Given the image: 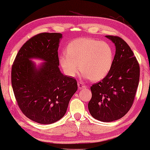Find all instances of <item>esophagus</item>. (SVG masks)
I'll list each match as a JSON object with an SVG mask.
<instances>
[{
	"label": "esophagus",
	"mask_w": 150,
	"mask_h": 150,
	"mask_svg": "<svg viewBox=\"0 0 150 150\" xmlns=\"http://www.w3.org/2000/svg\"><path fill=\"white\" fill-rule=\"evenodd\" d=\"M78 87H79V89H85V88L87 87L85 84H84L83 83H81V82H79V83H78Z\"/></svg>",
	"instance_id": "obj_1"
}]
</instances>
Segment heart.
Wrapping results in <instances>:
<instances>
[{
    "mask_svg": "<svg viewBox=\"0 0 150 150\" xmlns=\"http://www.w3.org/2000/svg\"><path fill=\"white\" fill-rule=\"evenodd\" d=\"M59 63L69 76L74 77L81 69L84 77L92 81H99L111 68L113 50L107 43L95 39H76L67 45L66 53L59 56Z\"/></svg>",
    "mask_w": 150,
    "mask_h": 150,
    "instance_id": "heart-1",
    "label": "heart"
}]
</instances>
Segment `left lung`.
Segmentation results:
<instances>
[{"instance_id": "obj_1", "label": "left lung", "mask_w": 150, "mask_h": 150, "mask_svg": "<svg viewBox=\"0 0 150 150\" xmlns=\"http://www.w3.org/2000/svg\"><path fill=\"white\" fill-rule=\"evenodd\" d=\"M115 46L113 63L104 79L91 87L88 104L96 120L110 122L124 117L134 102L139 85L140 67L130 46L120 37L106 35Z\"/></svg>"}]
</instances>
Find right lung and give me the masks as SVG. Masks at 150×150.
I'll use <instances>...</instances> for the list:
<instances>
[{
	"instance_id": "1",
	"label": "right lung",
	"mask_w": 150,
	"mask_h": 150,
	"mask_svg": "<svg viewBox=\"0 0 150 150\" xmlns=\"http://www.w3.org/2000/svg\"><path fill=\"white\" fill-rule=\"evenodd\" d=\"M63 36L43 33L28 40L18 51L12 65L11 84L20 110L42 124L61 120L77 91L76 79L59 69L58 48ZM31 59L44 61L36 66Z\"/></svg>"
}]
</instances>
